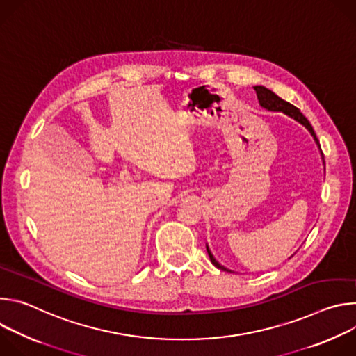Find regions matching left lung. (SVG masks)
I'll return each mask as SVG.
<instances>
[{"mask_svg": "<svg viewBox=\"0 0 356 356\" xmlns=\"http://www.w3.org/2000/svg\"><path fill=\"white\" fill-rule=\"evenodd\" d=\"M253 88H255V91H257V94H258L259 106H261L262 108H265V110H268V111H273V113H283V114L289 115L290 118H293L294 121L300 122L302 127H306V128L309 129V132L312 134V136L314 138V140H316V143H317V146H318V149H320V152H321L320 142H318V139H317V136H316V132H314L312 124L309 122V120H307L306 117H304V115L300 113V110H298L297 107H294L293 104L287 103V101H284L283 98H280L277 94H275L272 90L266 88L265 86H255ZM321 156H323V152H321ZM323 161H324V158H323ZM206 248H207V253H209L211 264H213L217 269L224 270V272H229V273H235L234 270H231V269L222 266V265L214 258V255L211 253V250H210V248H209L207 243H206Z\"/></svg>", "mask_w": 356, "mask_h": 356, "instance_id": "left-lung-1", "label": "left lung"}]
</instances>
